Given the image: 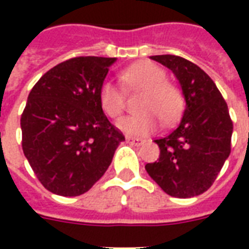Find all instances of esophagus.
<instances>
[{
  "label": "esophagus",
  "mask_w": 249,
  "mask_h": 249,
  "mask_svg": "<svg viewBox=\"0 0 249 249\" xmlns=\"http://www.w3.org/2000/svg\"><path fill=\"white\" fill-rule=\"evenodd\" d=\"M126 141H128L129 144H132V145L136 146H140L145 142V140H142V139H139V137H130V136L126 137Z\"/></svg>",
  "instance_id": "34e87169"
}]
</instances>
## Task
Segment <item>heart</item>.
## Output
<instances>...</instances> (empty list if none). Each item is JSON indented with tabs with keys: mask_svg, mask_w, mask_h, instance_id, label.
<instances>
[{
	"mask_svg": "<svg viewBox=\"0 0 249 249\" xmlns=\"http://www.w3.org/2000/svg\"><path fill=\"white\" fill-rule=\"evenodd\" d=\"M120 81L126 90L144 92L140 104V116L120 120L119 128L129 135L145 136L155 132L159 119L172 124L181 114L184 100L178 88L165 81V71L152 62H136L120 73ZM103 112L110 119H119L125 110V96L110 81H105L98 90Z\"/></svg>",
	"mask_w": 249,
	"mask_h": 249,
	"instance_id": "obj_1",
	"label": "heart"
}]
</instances>
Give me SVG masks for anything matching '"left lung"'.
<instances>
[{
    "mask_svg": "<svg viewBox=\"0 0 249 249\" xmlns=\"http://www.w3.org/2000/svg\"><path fill=\"white\" fill-rule=\"evenodd\" d=\"M151 58L178 78L185 109L178 126L155 140L160 157L146 164V172L169 196H198L213 184L231 153L233 124L228 107L212 78L193 62L172 54Z\"/></svg>",
    "mask_w": 249,
    "mask_h": 249,
    "instance_id": "1",
    "label": "left lung"
}]
</instances>
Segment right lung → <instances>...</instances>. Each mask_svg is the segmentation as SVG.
Listing matches in <instances>:
<instances>
[{
	"mask_svg": "<svg viewBox=\"0 0 249 249\" xmlns=\"http://www.w3.org/2000/svg\"><path fill=\"white\" fill-rule=\"evenodd\" d=\"M116 60L74 57L46 71L30 90L21 116L22 151L52 193L71 197L88 192L125 140L98 101Z\"/></svg>",
	"mask_w": 249,
	"mask_h": 249,
	"instance_id": "obj_1",
	"label": "right lung"
}]
</instances>
